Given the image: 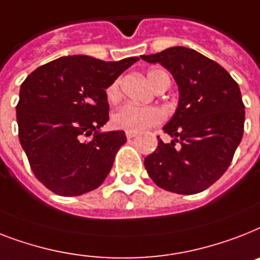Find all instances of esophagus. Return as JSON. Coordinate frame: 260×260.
<instances>
[{
  "label": "esophagus",
  "mask_w": 260,
  "mask_h": 260,
  "mask_svg": "<svg viewBox=\"0 0 260 260\" xmlns=\"http://www.w3.org/2000/svg\"><path fill=\"white\" fill-rule=\"evenodd\" d=\"M125 136H126V139H128V140H131V139H134V137H136L137 134H135V132H126Z\"/></svg>",
  "instance_id": "obj_1"
}]
</instances>
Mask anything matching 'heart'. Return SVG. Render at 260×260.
<instances>
[{"mask_svg": "<svg viewBox=\"0 0 260 260\" xmlns=\"http://www.w3.org/2000/svg\"><path fill=\"white\" fill-rule=\"evenodd\" d=\"M164 73L166 72L160 71V69H151L148 72L147 77H148L152 86H155L160 76L164 75ZM120 96H121V93H120V80H116L108 86L107 97H108L109 101L115 103V101L119 100ZM164 117H166L164 111L159 107L128 103V104L123 105L121 108H119L113 113L112 123L119 129L140 134V132H144L151 126H155L161 123Z\"/></svg>", "mask_w": 260, "mask_h": 260, "instance_id": "b5f03b06", "label": "heart"}]
</instances>
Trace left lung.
Here are the masks:
<instances>
[{
  "instance_id": "8db88e82",
  "label": "left lung",
  "mask_w": 260,
  "mask_h": 260,
  "mask_svg": "<svg viewBox=\"0 0 260 260\" xmlns=\"http://www.w3.org/2000/svg\"><path fill=\"white\" fill-rule=\"evenodd\" d=\"M141 58L163 65L179 88L178 108L163 128L174 140H159L155 152L145 157V170L166 191H204L227 171L243 136L239 85L218 62L184 46Z\"/></svg>"
}]
</instances>
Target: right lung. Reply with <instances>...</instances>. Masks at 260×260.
<instances>
[{"mask_svg": "<svg viewBox=\"0 0 260 260\" xmlns=\"http://www.w3.org/2000/svg\"><path fill=\"white\" fill-rule=\"evenodd\" d=\"M139 60L60 57L21 84L18 137L33 174L46 188L79 196L103 184L126 141L123 131H100L109 120L105 89Z\"/></svg>", "mask_w": 260, "mask_h": 260, "instance_id": "1", "label": "right lung"}]
</instances>
